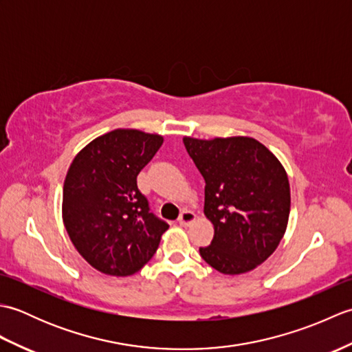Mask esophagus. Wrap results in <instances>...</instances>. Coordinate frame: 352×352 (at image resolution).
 <instances>
[{
	"instance_id": "34e87169",
	"label": "esophagus",
	"mask_w": 352,
	"mask_h": 352,
	"mask_svg": "<svg viewBox=\"0 0 352 352\" xmlns=\"http://www.w3.org/2000/svg\"><path fill=\"white\" fill-rule=\"evenodd\" d=\"M195 219H197L195 213L190 212V210H183L182 214H180V218H178V223H180V226H183V227H188V226H190L192 222H195Z\"/></svg>"
}]
</instances>
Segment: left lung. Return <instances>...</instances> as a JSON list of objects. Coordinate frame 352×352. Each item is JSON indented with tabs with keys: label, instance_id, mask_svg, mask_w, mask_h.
<instances>
[{
	"label": "left lung",
	"instance_id": "left-lung-1",
	"mask_svg": "<svg viewBox=\"0 0 352 352\" xmlns=\"http://www.w3.org/2000/svg\"><path fill=\"white\" fill-rule=\"evenodd\" d=\"M183 142L206 180L204 214L214 227L212 243L199 248L201 257L226 275L252 271L286 233L290 213L286 169L252 138H183Z\"/></svg>",
	"mask_w": 352,
	"mask_h": 352
}]
</instances>
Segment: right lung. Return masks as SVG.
<instances>
[{
	"mask_svg": "<svg viewBox=\"0 0 352 352\" xmlns=\"http://www.w3.org/2000/svg\"><path fill=\"white\" fill-rule=\"evenodd\" d=\"M163 144L159 134L118 129L94 139L72 160L63 184V223L71 242L96 271H140L169 228L149 212L138 175Z\"/></svg>",
	"mask_w": 352,
	"mask_h": 352,
	"instance_id": "1",
	"label": "right lung"
}]
</instances>
